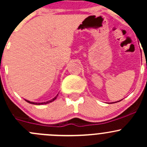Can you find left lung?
I'll return each mask as SVG.
<instances>
[{
  "mask_svg": "<svg viewBox=\"0 0 147 147\" xmlns=\"http://www.w3.org/2000/svg\"><path fill=\"white\" fill-rule=\"evenodd\" d=\"M120 101H121V100H120ZM118 102H119V101H118Z\"/></svg>",
  "mask_w": 147,
  "mask_h": 147,
  "instance_id": "8db88e82",
  "label": "left lung"
}]
</instances>
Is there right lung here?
<instances>
[{
    "mask_svg": "<svg viewBox=\"0 0 147 147\" xmlns=\"http://www.w3.org/2000/svg\"><path fill=\"white\" fill-rule=\"evenodd\" d=\"M57 95H58V94H57V96H56L55 97H54V98H53V100H49V101H47V102H40V103H39V102H33L28 101V100H26V101L27 102H28V103H30V104H32V105H46V104H48V103H50V102H53V101H54V100H55L56 98H57Z\"/></svg>",
    "mask_w": 147,
    "mask_h": 147,
    "instance_id": "right-lung-1",
    "label": "right lung"
}]
</instances>
